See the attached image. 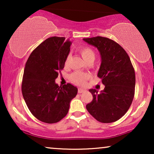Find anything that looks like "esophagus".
<instances>
[{"mask_svg":"<svg viewBox=\"0 0 154 154\" xmlns=\"http://www.w3.org/2000/svg\"><path fill=\"white\" fill-rule=\"evenodd\" d=\"M85 91V90L83 89V88H79V89H78V92H79V93H82V92H83Z\"/></svg>","mask_w":154,"mask_h":154,"instance_id":"34e87169","label":"esophagus"}]
</instances>
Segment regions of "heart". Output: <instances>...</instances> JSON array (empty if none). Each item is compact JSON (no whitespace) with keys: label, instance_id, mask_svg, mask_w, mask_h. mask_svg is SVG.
Returning a JSON list of instances; mask_svg holds the SVG:
<instances>
[{"label":"heart","instance_id":"obj_1","mask_svg":"<svg viewBox=\"0 0 154 154\" xmlns=\"http://www.w3.org/2000/svg\"><path fill=\"white\" fill-rule=\"evenodd\" d=\"M78 50L86 62H93L95 58V52L88 46H81L78 48ZM69 61H70V55H68L64 62V66L66 67L69 66ZM89 78L90 75L88 73L81 72V71H75L71 73L70 75L71 81L78 85H85Z\"/></svg>","mask_w":154,"mask_h":154}]
</instances>
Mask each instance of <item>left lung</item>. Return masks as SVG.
<instances>
[{
  "label": "left lung",
  "instance_id": "8db88e82",
  "mask_svg": "<svg viewBox=\"0 0 154 154\" xmlns=\"http://www.w3.org/2000/svg\"><path fill=\"white\" fill-rule=\"evenodd\" d=\"M83 41L100 51L102 62L97 76L105 85L100 93L95 89L89 90L93 99L86 109L97 121L113 123L125 114L133 100L134 69L125 50L113 40L97 36Z\"/></svg>",
  "mask_w": 154,
  "mask_h": 154
}]
</instances>
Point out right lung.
<instances>
[{
    "label": "right lung",
    "mask_w": 154,
    "mask_h": 154,
    "mask_svg": "<svg viewBox=\"0 0 154 154\" xmlns=\"http://www.w3.org/2000/svg\"><path fill=\"white\" fill-rule=\"evenodd\" d=\"M71 41L64 37L48 38L29 56L22 83L23 97L31 113L39 121L55 123L68 113L70 102L76 96V87L55 83L70 52Z\"/></svg>",
    "instance_id": "obj_1"
}]
</instances>
